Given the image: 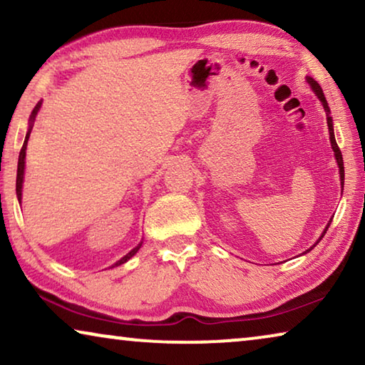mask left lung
<instances>
[{"label":"left lung","instance_id":"8db88e82","mask_svg":"<svg viewBox=\"0 0 365 365\" xmlns=\"http://www.w3.org/2000/svg\"><path fill=\"white\" fill-rule=\"evenodd\" d=\"M306 82H307V85H309V86H311V90L314 91V95H316V96L319 98V101L322 103L324 110H325V114H327V125H329L330 145H331L333 154H335L336 165H338V172H339V185H341V190H343V187H344V165H343V156H341V151H339V148H338V145H336V140H335V130H333V119H331V115H330V108H329V103H327V100H325V95H324V91H322V88H320V85L316 82V80H314L312 77L306 76ZM341 193H343V191H341ZM330 224H331V219L329 220V224H327V227L324 228V232H322V235H320V237H319L317 242L314 243V245L311 246V248H309V250H306L304 252H302V255H306V252H309V251H311V250L316 248L317 243L320 242V240L324 238V235L327 233V230H329Z\"/></svg>","mask_w":365,"mask_h":365}]
</instances>
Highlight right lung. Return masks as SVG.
<instances>
[{"label": "right lung", "mask_w": 365, "mask_h": 365, "mask_svg": "<svg viewBox=\"0 0 365 365\" xmlns=\"http://www.w3.org/2000/svg\"><path fill=\"white\" fill-rule=\"evenodd\" d=\"M43 104V100L36 103V106L34 108L32 114H30L29 117V127H27V133H26V140H24V145H22V150H21V154H19V163H17V178H16V193H17V201H19V205L22 202V188H24V175H26V151H27V141H29V137H30V132H32V127H34V122L36 119V115H38L40 113V108ZM141 245H143V238H141V242L135 246L133 250H130L127 252L125 256L120 257L119 261H115L113 265H110V269L113 267H117V265H122L125 264L128 259H132L135 255H137L138 250L141 248Z\"/></svg>", "instance_id": "obj_1"}]
</instances>
